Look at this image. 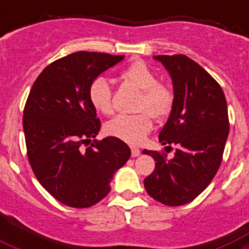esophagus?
<instances>
[{
	"label": "esophagus",
	"mask_w": 249,
	"mask_h": 249,
	"mask_svg": "<svg viewBox=\"0 0 249 249\" xmlns=\"http://www.w3.org/2000/svg\"><path fill=\"white\" fill-rule=\"evenodd\" d=\"M130 150H132V156H133V158H137V156H138L141 154L140 148L132 147V148H130Z\"/></svg>",
	"instance_id": "34e87169"
}]
</instances>
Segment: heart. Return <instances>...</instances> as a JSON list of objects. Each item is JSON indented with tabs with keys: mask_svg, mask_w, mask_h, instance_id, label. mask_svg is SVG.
I'll return each instance as SVG.
<instances>
[{
	"mask_svg": "<svg viewBox=\"0 0 249 249\" xmlns=\"http://www.w3.org/2000/svg\"><path fill=\"white\" fill-rule=\"evenodd\" d=\"M125 83L132 84L141 90L134 115H119L106 124L109 136L126 143L138 144L146 138L152 129L151 115L155 120H165L174 107V93L169 86L160 83L159 77L147 64L136 60L125 68L120 75ZM89 101L98 112L112 115V89L108 80L98 76L89 85Z\"/></svg>",
	"mask_w": 249,
	"mask_h": 249,
	"instance_id": "obj_1",
	"label": "heart"
}]
</instances>
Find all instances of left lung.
Returning <instances> with one entry per match:
<instances>
[{"instance_id":"8db88e82","label":"left lung","mask_w":249,"mask_h":249,"mask_svg":"<svg viewBox=\"0 0 249 249\" xmlns=\"http://www.w3.org/2000/svg\"><path fill=\"white\" fill-rule=\"evenodd\" d=\"M173 80L174 107L161 129L164 152L143 150L155 159V169L144 178V189L169 207L194 200L216 176L229 136L226 98L220 84L189 56L156 55Z\"/></svg>"}]
</instances>
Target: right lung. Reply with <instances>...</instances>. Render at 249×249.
Returning a JSON list of instances; mask_svg holds the SVG:
<instances>
[{
    "label": "right lung",
    "mask_w": 249,
    "mask_h": 249,
    "mask_svg": "<svg viewBox=\"0 0 249 249\" xmlns=\"http://www.w3.org/2000/svg\"><path fill=\"white\" fill-rule=\"evenodd\" d=\"M124 55L79 52L53 62L29 91L23 112L27 156L42 187L62 204L88 208L111 190L113 173L130 158L115 137L91 138L101 120L89 101V85Z\"/></svg>",
    "instance_id": "obj_1"
}]
</instances>
